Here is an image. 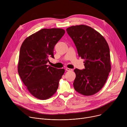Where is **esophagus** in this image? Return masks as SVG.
<instances>
[{
  "label": "esophagus",
  "mask_w": 127,
  "mask_h": 127,
  "mask_svg": "<svg viewBox=\"0 0 127 127\" xmlns=\"http://www.w3.org/2000/svg\"><path fill=\"white\" fill-rule=\"evenodd\" d=\"M66 71H72L73 70H72V69H70V68H66Z\"/></svg>",
  "instance_id": "34e87169"
}]
</instances>
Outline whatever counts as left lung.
I'll list each match as a JSON object with an SVG mask.
<instances>
[{
	"mask_svg": "<svg viewBox=\"0 0 127 127\" xmlns=\"http://www.w3.org/2000/svg\"><path fill=\"white\" fill-rule=\"evenodd\" d=\"M66 31L73 41L79 56L84 59L85 69L74 70V88L83 95H94L103 87L111 70L108 44L100 33L86 25L71 26Z\"/></svg>",
	"mask_w": 127,
	"mask_h": 127,
	"instance_id": "8db88e82",
	"label": "left lung"
}]
</instances>
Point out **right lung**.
<instances>
[{"instance_id":"obj_1","label":"right lung","mask_w":127,"mask_h":127,"mask_svg":"<svg viewBox=\"0 0 127 127\" xmlns=\"http://www.w3.org/2000/svg\"><path fill=\"white\" fill-rule=\"evenodd\" d=\"M65 31L62 29H43L27 37L20 49L18 73L30 93L46 100L55 94L65 70L47 65L54 57V46Z\"/></svg>"}]
</instances>
